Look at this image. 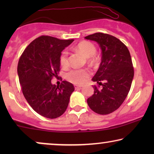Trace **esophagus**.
<instances>
[{
	"instance_id": "esophagus-1",
	"label": "esophagus",
	"mask_w": 154,
	"mask_h": 154,
	"mask_svg": "<svg viewBox=\"0 0 154 154\" xmlns=\"http://www.w3.org/2000/svg\"><path fill=\"white\" fill-rule=\"evenodd\" d=\"M82 85H74V88L75 90H78V89H80V88H81Z\"/></svg>"
}]
</instances>
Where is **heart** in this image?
I'll return each mask as SVG.
<instances>
[{"label": "heart", "mask_w": 154, "mask_h": 154, "mask_svg": "<svg viewBox=\"0 0 154 154\" xmlns=\"http://www.w3.org/2000/svg\"><path fill=\"white\" fill-rule=\"evenodd\" d=\"M75 50L81 52L85 57L90 58L93 57L96 53V48L93 43L88 41H83L80 43ZM60 64L63 66H66L69 64L68 52L64 51L61 54L60 57ZM89 71L85 69H71L66 73V79L71 83L75 84H82L87 81L89 77Z\"/></svg>", "instance_id": "1"}]
</instances>
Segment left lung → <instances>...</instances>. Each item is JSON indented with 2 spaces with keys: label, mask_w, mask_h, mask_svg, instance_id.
<instances>
[{
  "label": "left lung",
  "mask_w": 154,
  "mask_h": 154,
  "mask_svg": "<svg viewBox=\"0 0 154 154\" xmlns=\"http://www.w3.org/2000/svg\"><path fill=\"white\" fill-rule=\"evenodd\" d=\"M85 38L97 42L102 50V61L92 81L102 88L94 86L88 104L98 114H109L119 108L130 91L134 77L131 56L128 48L113 35L95 33Z\"/></svg>",
  "instance_id": "obj_1"
}]
</instances>
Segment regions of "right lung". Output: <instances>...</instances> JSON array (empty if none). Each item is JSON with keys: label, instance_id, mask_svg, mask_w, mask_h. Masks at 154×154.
Wrapping results in <instances>:
<instances>
[{"label": "right lung", "instance_id": "right-lung-1", "mask_svg": "<svg viewBox=\"0 0 154 154\" xmlns=\"http://www.w3.org/2000/svg\"><path fill=\"white\" fill-rule=\"evenodd\" d=\"M73 41L42 35L27 46L19 60L17 73L23 94L35 112L48 119H56L65 112L74 91L68 81H62L60 86L51 83L60 70L62 50Z\"/></svg>", "mask_w": 154, "mask_h": 154}]
</instances>
